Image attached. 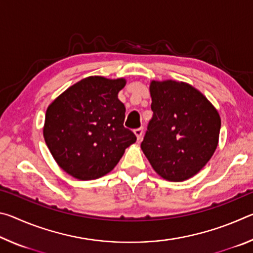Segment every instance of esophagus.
Instances as JSON below:
<instances>
[{"label": "esophagus", "mask_w": 253, "mask_h": 253, "mask_svg": "<svg viewBox=\"0 0 253 253\" xmlns=\"http://www.w3.org/2000/svg\"><path fill=\"white\" fill-rule=\"evenodd\" d=\"M135 135L137 136V139L140 140L142 139V136H143V127H139V128H136V129L134 130Z\"/></svg>", "instance_id": "1"}]
</instances>
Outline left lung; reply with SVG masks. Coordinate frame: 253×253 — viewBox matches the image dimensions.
Listing matches in <instances>:
<instances>
[{
  "instance_id": "left-lung-1",
  "label": "left lung",
  "mask_w": 253,
  "mask_h": 253,
  "mask_svg": "<svg viewBox=\"0 0 253 253\" xmlns=\"http://www.w3.org/2000/svg\"><path fill=\"white\" fill-rule=\"evenodd\" d=\"M149 91L153 117L140 147L163 178L185 181L199 173L215 152L219 113L185 83L152 81Z\"/></svg>"
}]
</instances>
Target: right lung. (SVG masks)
Listing matches in <instances>:
<instances>
[{
  "label": "right lung",
  "mask_w": 253,
  "mask_h": 253,
  "mask_svg": "<svg viewBox=\"0 0 253 253\" xmlns=\"http://www.w3.org/2000/svg\"><path fill=\"white\" fill-rule=\"evenodd\" d=\"M125 84V79L88 77L46 109V146L60 168L75 178L104 176L136 142L134 132L124 127L126 108L118 99Z\"/></svg>",
  "instance_id": "add662e5"
}]
</instances>
